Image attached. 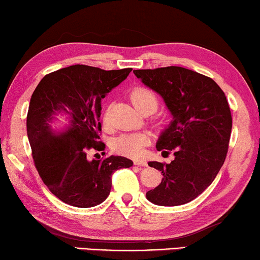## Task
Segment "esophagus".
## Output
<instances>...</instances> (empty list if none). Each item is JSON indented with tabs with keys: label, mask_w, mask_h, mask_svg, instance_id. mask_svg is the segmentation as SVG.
<instances>
[{
	"label": "esophagus",
	"mask_w": 260,
	"mask_h": 260,
	"mask_svg": "<svg viewBox=\"0 0 260 260\" xmlns=\"http://www.w3.org/2000/svg\"><path fill=\"white\" fill-rule=\"evenodd\" d=\"M134 163H135V166H143V167L147 166V162L145 160H135Z\"/></svg>",
	"instance_id": "esophagus-1"
}]
</instances>
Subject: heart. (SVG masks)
<instances>
[{"label": "heart", "instance_id": "1", "mask_svg": "<svg viewBox=\"0 0 260 260\" xmlns=\"http://www.w3.org/2000/svg\"><path fill=\"white\" fill-rule=\"evenodd\" d=\"M131 100L138 112L143 113L145 111H153L157 109V98L155 93L145 86H137L133 89L130 93ZM149 143L148 135L143 133L122 135L115 139L113 144L114 151L122 155L130 157H140L143 156L145 146Z\"/></svg>", "mask_w": 260, "mask_h": 260}]
</instances>
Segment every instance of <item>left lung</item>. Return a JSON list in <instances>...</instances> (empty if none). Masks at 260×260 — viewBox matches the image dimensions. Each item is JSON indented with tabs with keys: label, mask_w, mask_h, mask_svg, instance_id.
Segmentation results:
<instances>
[{
	"label": "left lung",
	"mask_w": 260,
	"mask_h": 260,
	"mask_svg": "<svg viewBox=\"0 0 260 260\" xmlns=\"http://www.w3.org/2000/svg\"><path fill=\"white\" fill-rule=\"evenodd\" d=\"M135 75L165 100L172 121L163 130L156 149L172 153L170 163L148 162L163 174L161 184L148 190V201L163 207L198 198L219 172L226 158L232 115L226 95L210 77L184 67L136 70Z\"/></svg>",
	"instance_id": "left-lung-1"
}]
</instances>
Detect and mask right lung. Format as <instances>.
Wrapping results in <instances>:
<instances>
[{
  "label": "right lung",
  "mask_w": 260,
  "mask_h": 260,
  "mask_svg": "<svg viewBox=\"0 0 260 260\" xmlns=\"http://www.w3.org/2000/svg\"><path fill=\"white\" fill-rule=\"evenodd\" d=\"M131 71L73 65L45 75L31 94L26 125L34 165L50 192L63 203L98 206L111 192L113 172L134 165L123 156L88 158L90 149H105L98 135L102 99ZM59 116L68 122L61 129L51 126Z\"/></svg>",
  "instance_id": "obj_1"
}]
</instances>
